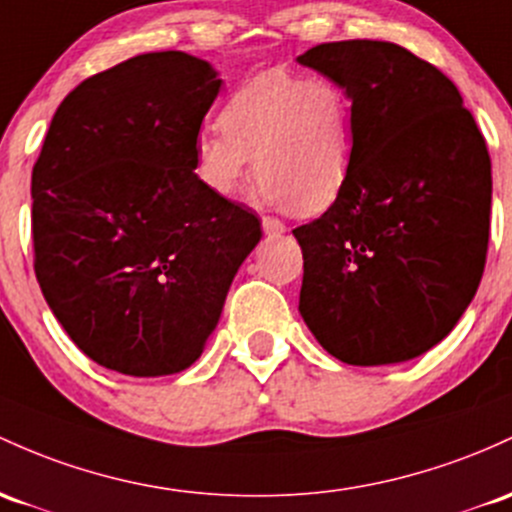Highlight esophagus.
<instances>
[{
  "mask_svg": "<svg viewBox=\"0 0 512 512\" xmlns=\"http://www.w3.org/2000/svg\"><path fill=\"white\" fill-rule=\"evenodd\" d=\"M262 230H265L267 235H282V233H286V226L282 221H279V218H272V216H265L262 218Z\"/></svg>",
  "mask_w": 512,
  "mask_h": 512,
  "instance_id": "obj_1",
  "label": "esophagus"
}]
</instances>
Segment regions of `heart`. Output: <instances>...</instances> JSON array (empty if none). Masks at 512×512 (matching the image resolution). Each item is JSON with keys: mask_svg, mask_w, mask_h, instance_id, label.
I'll return each mask as SVG.
<instances>
[{"mask_svg": "<svg viewBox=\"0 0 512 512\" xmlns=\"http://www.w3.org/2000/svg\"><path fill=\"white\" fill-rule=\"evenodd\" d=\"M218 131L194 143V177L233 199L255 172L257 201L303 216L340 199L355 167V101L333 77L267 70L240 84L218 111Z\"/></svg>", "mask_w": 512, "mask_h": 512, "instance_id": "1", "label": "heart"}]
</instances>
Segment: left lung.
<instances>
[{"instance_id":"8db88e82","label":"left lung","mask_w":512,"mask_h":512,"mask_svg":"<svg viewBox=\"0 0 512 512\" xmlns=\"http://www.w3.org/2000/svg\"><path fill=\"white\" fill-rule=\"evenodd\" d=\"M296 60L355 101L350 184L294 228L299 311L340 362H406L445 340L479 289L491 228L486 140L454 82L396 43H320Z\"/></svg>"}]
</instances>
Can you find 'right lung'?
Listing matches in <instances>:
<instances>
[{
    "label": "right lung",
    "mask_w": 512,
    "mask_h": 512,
    "mask_svg": "<svg viewBox=\"0 0 512 512\" xmlns=\"http://www.w3.org/2000/svg\"><path fill=\"white\" fill-rule=\"evenodd\" d=\"M221 92L206 60L162 50L77 84L31 174L33 267L89 359L128 376L192 367L262 228L194 177Z\"/></svg>",
    "instance_id": "1"
}]
</instances>
